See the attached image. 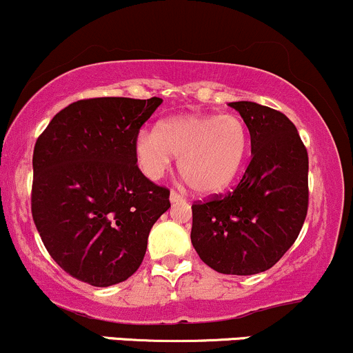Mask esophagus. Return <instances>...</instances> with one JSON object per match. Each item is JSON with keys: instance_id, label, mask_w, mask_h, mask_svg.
<instances>
[{"instance_id": "obj_1", "label": "esophagus", "mask_w": 353, "mask_h": 353, "mask_svg": "<svg viewBox=\"0 0 353 353\" xmlns=\"http://www.w3.org/2000/svg\"><path fill=\"white\" fill-rule=\"evenodd\" d=\"M183 196H181L180 195V193H178V192H175V190H172V192H170V202H172V203H178V202H183Z\"/></svg>"}]
</instances>
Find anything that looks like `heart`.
Masks as SVG:
<instances>
[{
	"mask_svg": "<svg viewBox=\"0 0 353 353\" xmlns=\"http://www.w3.org/2000/svg\"><path fill=\"white\" fill-rule=\"evenodd\" d=\"M249 151V131L236 114H181L154 130H141L134 157L143 175L158 180L178 157V172L196 193L225 190L241 172Z\"/></svg>",
	"mask_w": 353,
	"mask_h": 353,
	"instance_id": "b5f03b06",
	"label": "heart"
}]
</instances>
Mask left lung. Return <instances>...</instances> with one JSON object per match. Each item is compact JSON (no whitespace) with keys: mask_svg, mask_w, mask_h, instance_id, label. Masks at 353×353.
<instances>
[{"mask_svg":"<svg viewBox=\"0 0 353 353\" xmlns=\"http://www.w3.org/2000/svg\"><path fill=\"white\" fill-rule=\"evenodd\" d=\"M251 134V163L236 190L192 205V244L222 274L268 271L294 244L308 212V153L283 112L230 102Z\"/></svg>","mask_w":353,"mask_h":353,"instance_id":"8db88e82","label":"left lung"}]
</instances>
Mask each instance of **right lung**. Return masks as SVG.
<instances>
[{
    "mask_svg": "<svg viewBox=\"0 0 353 353\" xmlns=\"http://www.w3.org/2000/svg\"><path fill=\"white\" fill-rule=\"evenodd\" d=\"M160 97H97L54 116L33 150L32 214L52 259L72 278L112 286L138 271L170 190L139 172L134 139Z\"/></svg>",
    "mask_w": 353,
    "mask_h": 353,
    "instance_id": "right-lung-1",
    "label": "right lung"
}]
</instances>
